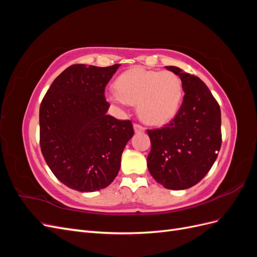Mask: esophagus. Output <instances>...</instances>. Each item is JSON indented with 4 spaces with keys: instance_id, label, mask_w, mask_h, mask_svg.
Masks as SVG:
<instances>
[{
    "instance_id": "obj_1",
    "label": "esophagus",
    "mask_w": 257,
    "mask_h": 257,
    "mask_svg": "<svg viewBox=\"0 0 257 257\" xmlns=\"http://www.w3.org/2000/svg\"><path fill=\"white\" fill-rule=\"evenodd\" d=\"M134 131L136 132V133H141V132H145V127L143 125H141V124L135 123L134 124Z\"/></svg>"
}]
</instances>
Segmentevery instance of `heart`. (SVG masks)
Segmentation results:
<instances>
[{
  "label": "heart",
  "instance_id": "b5f03b06",
  "mask_svg": "<svg viewBox=\"0 0 257 257\" xmlns=\"http://www.w3.org/2000/svg\"><path fill=\"white\" fill-rule=\"evenodd\" d=\"M115 87L116 90L107 92L108 102L121 108L137 104L141 118L154 125L174 119L183 98L180 77L168 71L133 67L116 78Z\"/></svg>",
  "mask_w": 257,
  "mask_h": 257
}]
</instances>
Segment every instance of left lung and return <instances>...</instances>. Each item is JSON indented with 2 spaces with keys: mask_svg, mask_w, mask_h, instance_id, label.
Instances as JSON below:
<instances>
[{
  "mask_svg": "<svg viewBox=\"0 0 257 257\" xmlns=\"http://www.w3.org/2000/svg\"><path fill=\"white\" fill-rule=\"evenodd\" d=\"M180 77L183 102L175 118L162 128L148 130L151 151L147 166L164 188L185 190L197 184L212 167L221 149V109L198 77L166 66Z\"/></svg>",
  "mask_w": 257,
  "mask_h": 257,
  "instance_id": "8db88e82",
  "label": "left lung"
}]
</instances>
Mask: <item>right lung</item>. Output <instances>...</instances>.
Returning a JSON list of instances; mask_svg holds the SVG:
<instances>
[{"label":"right lung","mask_w":257,"mask_h":257,"mask_svg":"<svg viewBox=\"0 0 257 257\" xmlns=\"http://www.w3.org/2000/svg\"><path fill=\"white\" fill-rule=\"evenodd\" d=\"M119 66H69L42 100V153L53 175L69 189L102 190L119 173L124 147L134 135L130 120L106 113L110 105L105 87Z\"/></svg>","instance_id":"1"}]
</instances>
